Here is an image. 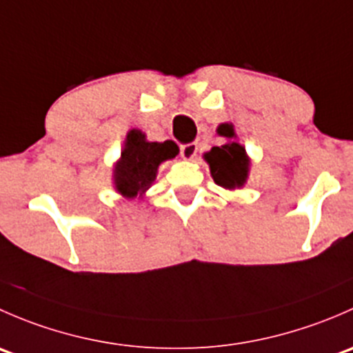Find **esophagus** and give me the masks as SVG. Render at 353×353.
Segmentation results:
<instances>
[{
	"label": "esophagus",
	"instance_id": "34e87169",
	"mask_svg": "<svg viewBox=\"0 0 353 353\" xmlns=\"http://www.w3.org/2000/svg\"><path fill=\"white\" fill-rule=\"evenodd\" d=\"M179 152H181V157H183L184 160H193L198 154V143L196 141H191V143L181 145Z\"/></svg>",
	"mask_w": 353,
	"mask_h": 353
}]
</instances>
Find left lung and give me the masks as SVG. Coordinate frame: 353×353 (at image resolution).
Listing matches in <instances>:
<instances>
[{
  "instance_id": "obj_1",
  "label": "left lung",
  "mask_w": 353,
  "mask_h": 353,
  "mask_svg": "<svg viewBox=\"0 0 353 353\" xmlns=\"http://www.w3.org/2000/svg\"><path fill=\"white\" fill-rule=\"evenodd\" d=\"M219 133L222 137L232 138V124H222L219 128ZM205 159L210 163L213 181L219 186L227 188V190H236L245 183L249 159L245 155L244 147H241L239 143L232 141V143L222 145V147H213L208 154H205Z\"/></svg>"
}]
</instances>
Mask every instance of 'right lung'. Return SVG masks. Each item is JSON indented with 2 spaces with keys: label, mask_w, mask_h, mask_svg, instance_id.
<instances>
[{
  "label": "right lung",
  "mask_w": 353,
  "mask_h": 353,
  "mask_svg": "<svg viewBox=\"0 0 353 353\" xmlns=\"http://www.w3.org/2000/svg\"><path fill=\"white\" fill-rule=\"evenodd\" d=\"M177 154L179 148L174 141H147L141 131L131 130L114 172L116 190L123 196L134 198L154 183L160 163L174 159Z\"/></svg>",
  "instance_id": "obj_1"
}]
</instances>
